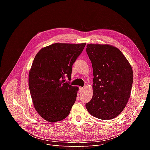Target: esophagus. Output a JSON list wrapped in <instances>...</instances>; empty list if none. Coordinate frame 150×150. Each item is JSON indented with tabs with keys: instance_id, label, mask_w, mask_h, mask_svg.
I'll use <instances>...</instances> for the list:
<instances>
[{
	"instance_id": "esophagus-1",
	"label": "esophagus",
	"mask_w": 150,
	"mask_h": 150,
	"mask_svg": "<svg viewBox=\"0 0 150 150\" xmlns=\"http://www.w3.org/2000/svg\"><path fill=\"white\" fill-rule=\"evenodd\" d=\"M83 91H84V88L80 87V88H79V91H80V92H82Z\"/></svg>"
}]
</instances>
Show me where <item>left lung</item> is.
<instances>
[{"label": "left lung", "instance_id": "left-lung-1", "mask_svg": "<svg viewBox=\"0 0 150 150\" xmlns=\"http://www.w3.org/2000/svg\"><path fill=\"white\" fill-rule=\"evenodd\" d=\"M86 52L93 70V95L86 104L99 119L115 118L124 110L132 88L133 72L125 56L110 45L89 44Z\"/></svg>", "mask_w": 150, "mask_h": 150}]
</instances>
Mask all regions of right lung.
<instances>
[{
	"label": "right lung",
	"mask_w": 150,
	"mask_h": 150,
	"mask_svg": "<svg viewBox=\"0 0 150 150\" xmlns=\"http://www.w3.org/2000/svg\"><path fill=\"white\" fill-rule=\"evenodd\" d=\"M86 43H55L36 54L29 74V88L35 110L50 122L69 115L78 88L65 82L71 79L72 66Z\"/></svg>",
	"instance_id": "obj_1"
}]
</instances>
